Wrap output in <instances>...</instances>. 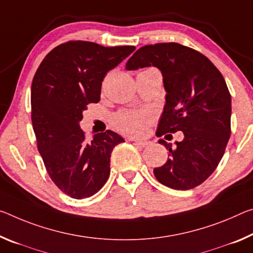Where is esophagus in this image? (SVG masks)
Wrapping results in <instances>:
<instances>
[{
    "label": "esophagus",
    "mask_w": 253,
    "mask_h": 253,
    "mask_svg": "<svg viewBox=\"0 0 253 253\" xmlns=\"http://www.w3.org/2000/svg\"><path fill=\"white\" fill-rule=\"evenodd\" d=\"M130 141H133L135 144H137V145L141 147H147L151 145V142L148 141H138V139H130Z\"/></svg>",
    "instance_id": "esophagus-1"
}]
</instances>
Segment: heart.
Returning <instances> with one entry per match:
<instances>
[{"label": "heart", "instance_id": "1", "mask_svg": "<svg viewBox=\"0 0 253 253\" xmlns=\"http://www.w3.org/2000/svg\"><path fill=\"white\" fill-rule=\"evenodd\" d=\"M154 70V69H153ZM154 117L146 110H122L111 117L116 129L130 136H142L146 133Z\"/></svg>", "mask_w": 253, "mask_h": 253}]
</instances>
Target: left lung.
Instances as JSON below:
<instances>
[{"mask_svg":"<svg viewBox=\"0 0 253 253\" xmlns=\"http://www.w3.org/2000/svg\"><path fill=\"white\" fill-rule=\"evenodd\" d=\"M147 66L162 72L167 91L156 135H184L175 148L160 139L170 154L154 175L172 189H192L213 173L225 152L231 135L230 91L205 55L177 42L143 46L126 63L128 71Z\"/></svg>","mask_w":253,"mask_h":253,"instance_id":"1","label":"left lung"}]
</instances>
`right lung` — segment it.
Masks as SVG:
<instances>
[{"label":"right lung","mask_w":253,"mask_h":253,"mask_svg":"<svg viewBox=\"0 0 253 253\" xmlns=\"http://www.w3.org/2000/svg\"><path fill=\"white\" fill-rule=\"evenodd\" d=\"M134 50L71 40L50 50L36 71L31 122L37 147L50 179L72 198L91 197L109 178L111 152L123 137L107 130L87 142L79 123L87 105L100 101L108 72Z\"/></svg>","instance_id":"add662e5"}]
</instances>
